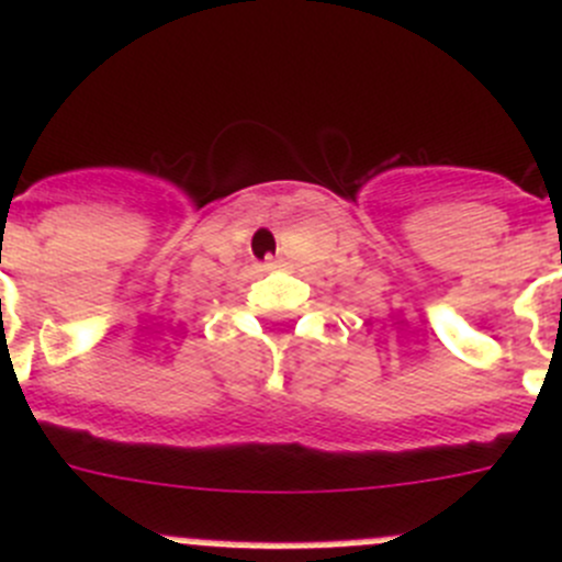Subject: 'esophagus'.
Here are the masks:
<instances>
[{
  "instance_id": "34e87169",
  "label": "esophagus",
  "mask_w": 562,
  "mask_h": 562,
  "mask_svg": "<svg viewBox=\"0 0 562 562\" xmlns=\"http://www.w3.org/2000/svg\"><path fill=\"white\" fill-rule=\"evenodd\" d=\"M263 266H266V269H277V266H280V260H277V257H269Z\"/></svg>"
}]
</instances>
